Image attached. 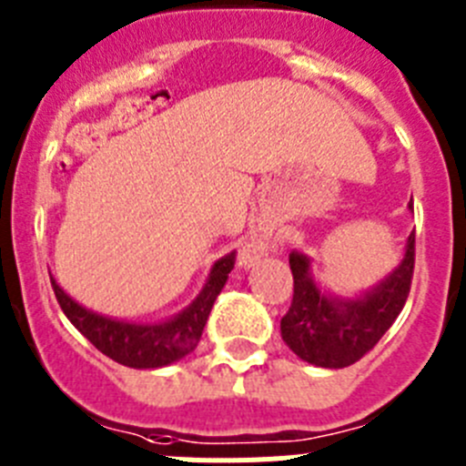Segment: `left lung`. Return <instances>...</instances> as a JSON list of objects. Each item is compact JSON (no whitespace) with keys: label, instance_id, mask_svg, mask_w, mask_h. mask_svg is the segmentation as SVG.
<instances>
[{"label":"left lung","instance_id":"obj_1","mask_svg":"<svg viewBox=\"0 0 466 466\" xmlns=\"http://www.w3.org/2000/svg\"><path fill=\"white\" fill-rule=\"evenodd\" d=\"M289 268L294 299L279 322L282 340L308 364L343 369L371 352L403 310L415 268V233L409 236L401 266L364 299L331 300L319 294L303 254H291Z\"/></svg>","mask_w":466,"mask_h":466}]
</instances>
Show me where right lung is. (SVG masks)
I'll return each mask as SVG.
<instances>
[{
	"label": "right lung",
	"instance_id": "1",
	"mask_svg": "<svg viewBox=\"0 0 466 466\" xmlns=\"http://www.w3.org/2000/svg\"><path fill=\"white\" fill-rule=\"evenodd\" d=\"M233 266H236V252L219 258L214 263L200 296L187 310L163 324H127L95 315V312L81 308L79 303H74L53 278L51 284L57 303H60L69 322L79 329L102 355L123 366H130V369H158V366H167L172 361L182 360L196 348L200 336H203L214 300L224 289Z\"/></svg>",
	"mask_w": 466,
	"mask_h": 466
}]
</instances>
